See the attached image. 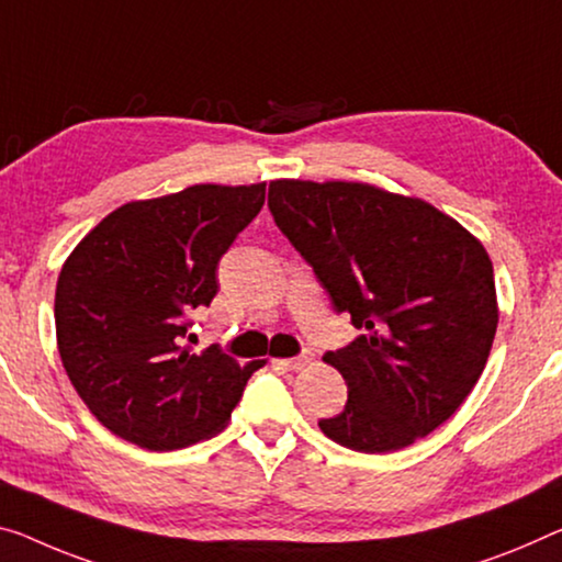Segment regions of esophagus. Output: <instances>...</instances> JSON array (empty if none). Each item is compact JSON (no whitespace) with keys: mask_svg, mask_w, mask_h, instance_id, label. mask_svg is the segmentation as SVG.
<instances>
[{"mask_svg":"<svg viewBox=\"0 0 562 562\" xmlns=\"http://www.w3.org/2000/svg\"><path fill=\"white\" fill-rule=\"evenodd\" d=\"M311 361H314V353H311V351H301L299 357H293V359H279V361H276V364L283 367V369H304V367L311 364Z\"/></svg>","mask_w":562,"mask_h":562,"instance_id":"34e87169","label":"esophagus"}]
</instances>
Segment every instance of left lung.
<instances>
[{
  "label": "left lung",
  "mask_w": 562,
  "mask_h": 562,
  "mask_svg": "<svg viewBox=\"0 0 562 562\" xmlns=\"http://www.w3.org/2000/svg\"><path fill=\"white\" fill-rule=\"evenodd\" d=\"M269 209L336 314L361 331L326 351L349 400L318 427L382 454L427 437L468 400L497 331L485 246L419 198L367 183L273 180Z\"/></svg>",
  "instance_id": "8db88e82"
}]
</instances>
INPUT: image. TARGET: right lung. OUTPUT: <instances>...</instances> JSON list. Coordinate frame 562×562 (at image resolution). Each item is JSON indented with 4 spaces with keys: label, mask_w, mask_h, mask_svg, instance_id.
Masks as SVG:
<instances>
[{
    "label": "right lung",
    "mask_w": 562,
    "mask_h": 562,
    "mask_svg": "<svg viewBox=\"0 0 562 562\" xmlns=\"http://www.w3.org/2000/svg\"><path fill=\"white\" fill-rule=\"evenodd\" d=\"M266 201V183L191 186L120 205L57 279V349L72 386L112 435L183 450L226 427L248 376L218 347L191 351V314L218 293L223 254Z\"/></svg>",
    "instance_id": "obj_1"
}]
</instances>
